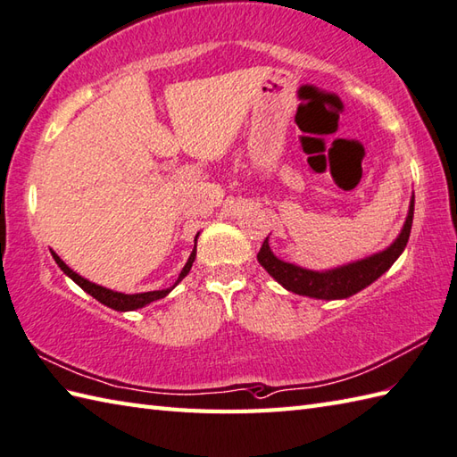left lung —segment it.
Listing matches in <instances>:
<instances>
[{"label": "left lung", "mask_w": 457, "mask_h": 457, "mask_svg": "<svg viewBox=\"0 0 457 457\" xmlns=\"http://www.w3.org/2000/svg\"><path fill=\"white\" fill-rule=\"evenodd\" d=\"M412 216H414V196L411 198L409 216H406L401 234L389 247L378 251L375 255H369L365 259L353 261V263H347L342 267L328 269V270H312V269L287 263V261L278 259L273 251H270L269 237H265L263 245H261L257 261L278 285H283L287 290H290V293L310 296V298H320V300L347 298L371 285L373 280H377L383 273H386L395 261L401 257L411 237Z\"/></svg>", "instance_id": "8db88e82"}]
</instances>
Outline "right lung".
<instances>
[{
    "label": "right lung",
    "instance_id": "obj_1",
    "mask_svg": "<svg viewBox=\"0 0 457 457\" xmlns=\"http://www.w3.org/2000/svg\"><path fill=\"white\" fill-rule=\"evenodd\" d=\"M196 237H198V236H196ZM51 253H53V259L56 261V265L62 269V273L71 277L76 285H79L82 290H86V293H88L90 296H94L96 300H98V303H102V304H105V306H110V308H113V310H118V312H128V310H137V308H143V306H147V304L154 303V300H159V298H164V296H167V295L170 293V290L174 288V285H179L180 280L190 273L194 259H196V245H194V251L190 253V257H188V261H187V265L182 267L180 275H179V278H177V283H174L170 288H164V290H151V293H139V295H123V293H115V290H110V288H105V287H100V285H96V283H90V280H86V278H84V277H80L79 273H74V270H72L71 267H68V265L64 263V261L54 253V251H51Z\"/></svg>",
    "mask_w": 457,
    "mask_h": 457
}]
</instances>
